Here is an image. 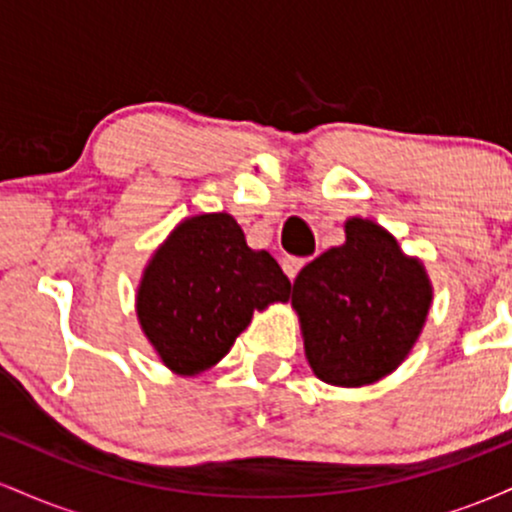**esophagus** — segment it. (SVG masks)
I'll return each mask as SVG.
<instances>
[{
  "instance_id": "34e87169",
  "label": "esophagus",
  "mask_w": 512,
  "mask_h": 512,
  "mask_svg": "<svg viewBox=\"0 0 512 512\" xmlns=\"http://www.w3.org/2000/svg\"><path fill=\"white\" fill-rule=\"evenodd\" d=\"M305 262H308V260H303V257H286L281 267H284L286 276H289V279L293 281L298 276V272H301V269L305 267Z\"/></svg>"
}]
</instances>
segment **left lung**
I'll use <instances>...</instances> for the list:
<instances>
[{
    "mask_svg": "<svg viewBox=\"0 0 512 512\" xmlns=\"http://www.w3.org/2000/svg\"><path fill=\"white\" fill-rule=\"evenodd\" d=\"M291 303L317 378L358 387L407 358L431 308V284L424 264L402 255L385 228L349 219L346 243L296 276Z\"/></svg>",
    "mask_w": 512,
    "mask_h": 512,
    "instance_id": "obj_1",
    "label": "left lung"
}]
</instances>
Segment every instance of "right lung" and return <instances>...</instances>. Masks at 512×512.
I'll return each mask as SVG.
<instances>
[{
    "instance_id": "obj_1",
    "label": "right lung",
    "mask_w": 512,
    "mask_h": 512,
    "mask_svg": "<svg viewBox=\"0 0 512 512\" xmlns=\"http://www.w3.org/2000/svg\"><path fill=\"white\" fill-rule=\"evenodd\" d=\"M291 281L269 252L250 250L236 219L182 221L146 267L137 296L142 330L170 370L219 363L255 310L289 301Z\"/></svg>"
}]
</instances>
